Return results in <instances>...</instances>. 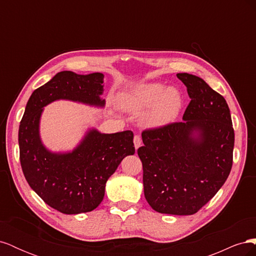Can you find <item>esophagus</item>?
<instances>
[{"label": "esophagus", "instance_id": "1", "mask_svg": "<svg viewBox=\"0 0 256 256\" xmlns=\"http://www.w3.org/2000/svg\"><path fill=\"white\" fill-rule=\"evenodd\" d=\"M134 147H136V150H138V147L141 146L142 140H141L140 136H134Z\"/></svg>", "mask_w": 256, "mask_h": 256}]
</instances>
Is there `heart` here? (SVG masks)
Masks as SVG:
<instances>
[{"label":"heart","instance_id":"1","mask_svg":"<svg viewBox=\"0 0 256 256\" xmlns=\"http://www.w3.org/2000/svg\"><path fill=\"white\" fill-rule=\"evenodd\" d=\"M118 104L124 111L140 114L144 110L141 122L150 129L164 128L176 120L180 115L184 97L174 86L166 88L159 82H146L122 92Z\"/></svg>","mask_w":256,"mask_h":256}]
</instances>
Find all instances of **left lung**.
I'll return each instance as SVG.
<instances>
[{
    "instance_id": "obj_1",
    "label": "left lung",
    "mask_w": 256,
    "mask_h": 256,
    "mask_svg": "<svg viewBox=\"0 0 256 256\" xmlns=\"http://www.w3.org/2000/svg\"><path fill=\"white\" fill-rule=\"evenodd\" d=\"M176 76L191 98L184 122L143 131L138 154L147 203L160 214L189 216L228 180L235 134L226 99L198 76Z\"/></svg>"
}]
</instances>
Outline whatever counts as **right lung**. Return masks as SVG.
Returning a JSON list of instances; mask_svg holds the SVG:
<instances>
[{"label":"right lung","mask_w":256,"mask_h":256,"mask_svg":"<svg viewBox=\"0 0 256 256\" xmlns=\"http://www.w3.org/2000/svg\"><path fill=\"white\" fill-rule=\"evenodd\" d=\"M102 72H60L35 90L19 126L18 142L23 174L46 203L66 214L94 210L102 202L106 184L122 160L134 154L132 131L102 134L88 128L72 150L52 152L40 136L44 108L58 100L104 108Z\"/></svg>","instance_id":"right-lung-1"}]
</instances>
